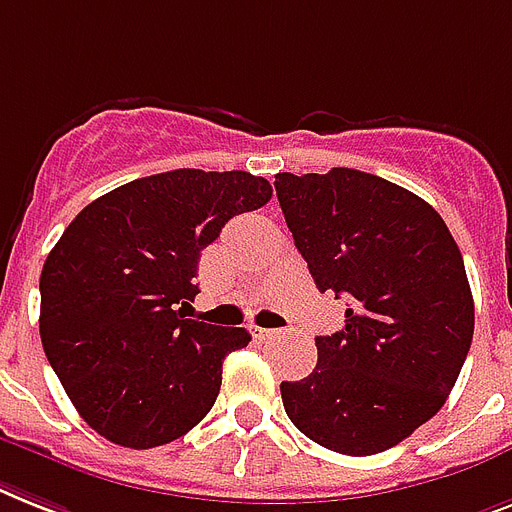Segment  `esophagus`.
Here are the masks:
<instances>
[{
    "label": "esophagus",
    "instance_id": "obj_1",
    "mask_svg": "<svg viewBox=\"0 0 512 512\" xmlns=\"http://www.w3.org/2000/svg\"><path fill=\"white\" fill-rule=\"evenodd\" d=\"M281 334V328H255V336H260V339H270V336H278Z\"/></svg>",
    "mask_w": 512,
    "mask_h": 512
}]
</instances>
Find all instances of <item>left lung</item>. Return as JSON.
I'll list each match as a JSON object with an SVG mask.
<instances>
[{"instance_id": "1", "label": "left lung", "mask_w": 512, "mask_h": 512, "mask_svg": "<svg viewBox=\"0 0 512 512\" xmlns=\"http://www.w3.org/2000/svg\"><path fill=\"white\" fill-rule=\"evenodd\" d=\"M276 194L344 328L315 336L318 365L281 381L286 415L342 455H376L434 418L473 339V294L450 228L413 191L363 170L278 173Z\"/></svg>"}]
</instances>
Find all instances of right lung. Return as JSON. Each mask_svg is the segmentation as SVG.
I'll use <instances>...</instances> for the list:
<instances>
[{
  "mask_svg": "<svg viewBox=\"0 0 512 512\" xmlns=\"http://www.w3.org/2000/svg\"><path fill=\"white\" fill-rule=\"evenodd\" d=\"M270 194L244 170H168L107 191L65 228L41 270V344L99 436L149 450L210 413L223 360L252 336L186 318L199 255Z\"/></svg>",
  "mask_w": 512,
  "mask_h": 512,
  "instance_id": "add662e5",
  "label": "right lung"
}]
</instances>
